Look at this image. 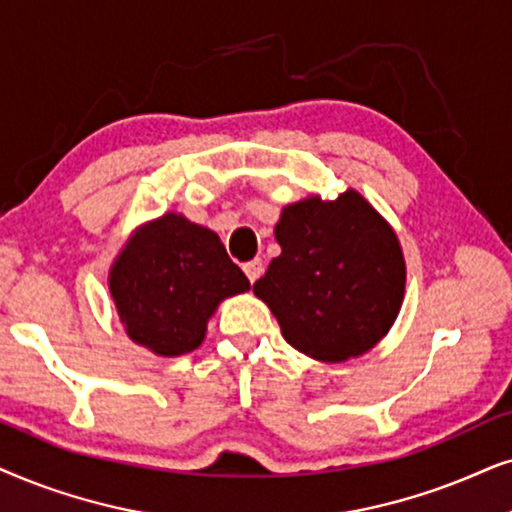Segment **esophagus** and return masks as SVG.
<instances>
[{
	"instance_id": "1",
	"label": "esophagus",
	"mask_w": 512,
	"mask_h": 512,
	"mask_svg": "<svg viewBox=\"0 0 512 512\" xmlns=\"http://www.w3.org/2000/svg\"><path fill=\"white\" fill-rule=\"evenodd\" d=\"M243 271H245V276H248V281H250V283H255L257 278L262 276L264 264H262V260H250V262H245V264H243Z\"/></svg>"
}]
</instances>
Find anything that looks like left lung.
<instances>
[{"instance_id":"left-lung-1","label":"left lung","mask_w":512,"mask_h":512,"mask_svg":"<svg viewBox=\"0 0 512 512\" xmlns=\"http://www.w3.org/2000/svg\"><path fill=\"white\" fill-rule=\"evenodd\" d=\"M281 255L252 292L274 313L285 342L342 363L391 330L405 295V257L384 217L346 189L290 203L276 224Z\"/></svg>"}]
</instances>
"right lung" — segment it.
<instances>
[{
  "label": "right lung",
  "instance_id": "right-lung-1",
  "mask_svg": "<svg viewBox=\"0 0 512 512\" xmlns=\"http://www.w3.org/2000/svg\"><path fill=\"white\" fill-rule=\"evenodd\" d=\"M245 290L220 236L177 213L135 231L109 269L126 335L168 358L199 349L217 304Z\"/></svg>",
  "mask_w": 512,
  "mask_h": 512
}]
</instances>
